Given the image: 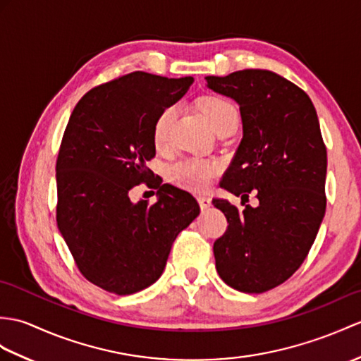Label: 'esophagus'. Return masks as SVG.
Masks as SVG:
<instances>
[{
  "mask_svg": "<svg viewBox=\"0 0 361 361\" xmlns=\"http://www.w3.org/2000/svg\"><path fill=\"white\" fill-rule=\"evenodd\" d=\"M197 200H198V204H200V207H201V209H207V207H211L212 200L209 198V197H206V195H198V197H197Z\"/></svg>",
  "mask_w": 361,
  "mask_h": 361,
  "instance_id": "1",
  "label": "esophagus"
}]
</instances>
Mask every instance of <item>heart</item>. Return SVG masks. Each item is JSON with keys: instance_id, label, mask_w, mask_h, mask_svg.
Wrapping results in <instances>:
<instances>
[{"instance_id": "b5f03b06", "label": "heart", "mask_w": 361, "mask_h": 361, "mask_svg": "<svg viewBox=\"0 0 361 361\" xmlns=\"http://www.w3.org/2000/svg\"><path fill=\"white\" fill-rule=\"evenodd\" d=\"M197 107L200 112L206 116L211 123L214 130H220L224 126L238 121V112L228 99L216 95H206L197 99ZM175 116L173 106H167L158 114L154 123V141L157 146H163ZM220 171V164L212 160H200V158H190L183 160L172 167L171 177L181 188L190 190H204Z\"/></svg>"}]
</instances>
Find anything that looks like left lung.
Here are the masks:
<instances>
[{
    "label": "left lung",
    "instance_id": "left-lung-1",
    "mask_svg": "<svg viewBox=\"0 0 361 361\" xmlns=\"http://www.w3.org/2000/svg\"><path fill=\"white\" fill-rule=\"evenodd\" d=\"M207 87L240 106L243 138L220 186L258 206L212 203L228 219L214 243L216 272L246 294L274 289L309 254L326 211L328 154L305 90L275 72L246 69L206 77Z\"/></svg>",
    "mask_w": 361,
    "mask_h": 361
}]
</instances>
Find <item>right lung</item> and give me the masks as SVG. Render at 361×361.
<instances>
[{"mask_svg":"<svg viewBox=\"0 0 361 361\" xmlns=\"http://www.w3.org/2000/svg\"><path fill=\"white\" fill-rule=\"evenodd\" d=\"M194 82L132 72L82 97L64 130L56 160V224L86 279L116 295L160 279L172 243L200 214L189 192L146 163L155 157L154 123ZM146 180L157 201L132 204L128 190Z\"/></svg>","mask_w":361,"mask_h":361,"instance_id":"add662e5","label":"right lung"}]
</instances>
